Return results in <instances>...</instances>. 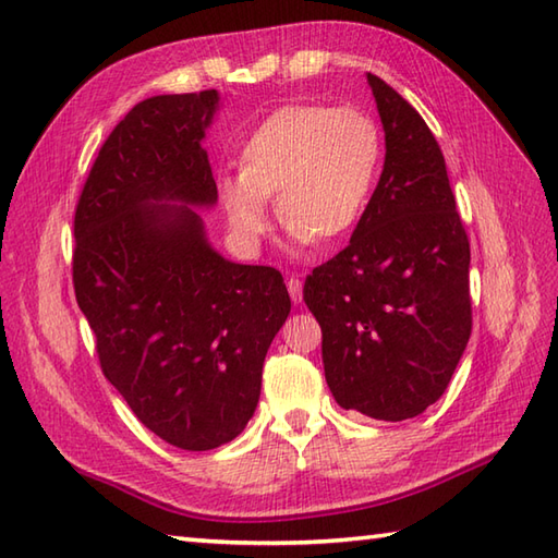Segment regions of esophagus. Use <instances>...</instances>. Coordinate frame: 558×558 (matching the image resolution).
Returning a JSON list of instances; mask_svg holds the SVG:
<instances>
[{
    "instance_id": "34e87169",
    "label": "esophagus",
    "mask_w": 558,
    "mask_h": 558,
    "mask_svg": "<svg viewBox=\"0 0 558 558\" xmlns=\"http://www.w3.org/2000/svg\"><path fill=\"white\" fill-rule=\"evenodd\" d=\"M288 292H290V298H292V302L294 304H300L302 302V280L300 278H288Z\"/></svg>"
}]
</instances>
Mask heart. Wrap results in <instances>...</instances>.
Returning <instances> with one entry per match:
<instances>
[{
  "label": "heart",
  "instance_id": "1",
  "mask_svg": "<svg viewBox=\"0 0 558 558\" xmlns=\"http://www.w3.org/2000/svg\"><path fill=\"white\" fill-rule=\"evenodd\" d=\"M381 134L354 108L286 105L240 150V172L222 174L218 201L232 236L248 252L270 230L268 198L294 244H330L362 220L381 168Z\"/></svg>",
  "mask_w": 558,
  "mask_h": 558
}]
</instances>
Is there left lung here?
Wrapping results in <instances>:
<instances>
[{
	"mask_svg": "<svg viewBox=\"0 0 558 558\" xmlns=\"http://www.w3.org/2000/svg\"><path fill=\"white\" fill-rule=\"evenodd\" d=\"M384 172L350 244L304 282L336 402L372 420L417 417L444 396L472 330L470 242L444 153L374 74Z\"/></svg>",
	"mask_w": 558,
	"mask_h": 558,
	"instance_id": "1",
	"label": "left lung"
}]
</instances>
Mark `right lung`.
Returning <instances> with one entry per match:
<instances>
[{
    "mask_svg": "<svg viewBox=\"0 0 558 558\" xmlns=\"http://www.w3.org/2000/svg\"><path fill=\"white\" fill-rule=\"evenodd\" d=\"M218 110V90L138 102L102 144L74 218V290L102 374L182 450L244 432L290 314L280 272L218 254L196 213L218 204L201 146Z\"/></svg>",
    "mask_w": 558,
    "mask_h": 558,
    "instance_id": "right-lung-1",
    "label": "right lung"
}]
</instances>
